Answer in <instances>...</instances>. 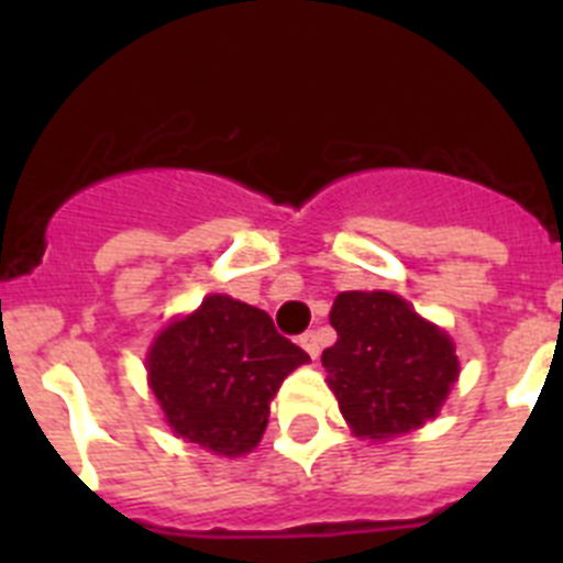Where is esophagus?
I'll list each match as a JSON object with an SVG mask.
<instances>
[{
    "label": "esophagus",
    "mask_w": 563,
    "mask_h": 563,
    "mask_svg": "<svg viewBox=\"0 0 563 563\" xmlns=\"http://www.w3.org/2000/svg\"><path fill=\"white\" fill-rule=\"evenodd\" d=\"M298 343H301V346H305V352L310 357H318V352H321V343H318V335L312 330H307L305 335L298 338Z\"/></svg>",
    "instance_id": "1"
}]
</instances>
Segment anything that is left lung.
Here are the masks:
<instances>
[{
    "label": "left lung",
    "instance_id": "1",
    "mask_svg": "<svg viewBox=\"0 0 563 563\" xmlns=\"http://www.w3.org/2000/svg\"><path fill=\"white\" fill-rule=\"evenodd\" d=\"M330 324L338 341L321 363L357 437L409 434L440 411L460 375L454 343L440 327L380 290L341 292Z\"/></svg>",
    "mask_w": 563,
    "mask_h": 563
}]
</instances>
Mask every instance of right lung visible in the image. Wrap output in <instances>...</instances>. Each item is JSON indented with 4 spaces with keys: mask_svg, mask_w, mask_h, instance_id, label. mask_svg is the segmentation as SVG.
<instances>
[{
    "mask_svg": "<svg viewBox=\"0 0 563 563\" xmlns=\"http://www.w3.org/2000/svg\"><path fill=\"white\" fill-rule=\"evenodd\" d=\"M307 361L265 310L208 296L200 310L154 338L146 363L174 434L213 454L242 456L265 434L282 380Z\"/></svg>",
    "mask_w": 563,
    "mask_h": 563,
    "instance_id": "add662e5",
    "label": "right lung"
}]
</instances>
